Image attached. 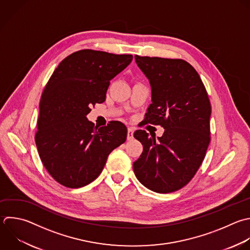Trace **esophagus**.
<instances>
[{"label":"esophagus","mask_w":250,"mask_h":250,"mask_svg":"<svg viewBox=\"0 0 250 250\" xmlns=\"http://www.w3.org/2000/svg\"><path fill=\"white\" fill-rule=\"evenodd\" d=\"M133 138H134V129L129 127L128 132H127V140L131 141V140H133Z\"/></svg>","instance_id":"34e87169"}]
</instances>
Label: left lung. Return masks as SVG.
Listing matches in <instances>:
<instances>
[{
    "instance_id": "left-lung-1",
    "label": "left lung",
    "mask_w": 250,
    "mask_h": 250,
    "mask_svg": "<svg viewBox=\"0 0 250 250\" xmlns=\"http://www.w3.org/2000/svg\"><path fill=\"white\" fill-rule=\"evenodd\" d=\"M148 79L151 104L145 123L161 125V137L137 130L144 146L133 163L137 179L148 189L168 193L185 187L201 165L210 143L211 104L196 70L183 60L135 56Z\"/></svg>"
}]
</instances>
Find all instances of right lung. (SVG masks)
<instances>
[{
    "label": "right lung",
    "mask_w": 250,
    "mask_h": 250,
    "mask_svg": "<svg viewBox=\"0 0 250 250\" xmlns=\"http://www.w3.org/2000/svg\"><path fill=\"white\" fill-rule=\"evenodd\" d=\"M132 55L82 50L65 58L47 83L39 104L37 149L47 171L61 185L77 188L99 177L109 153L125 143L119 121L98 128L90 107L105 101L110 80L132 62Z\"/></svg>",
    "instance_id": "obj_1"
}]
</instances>
